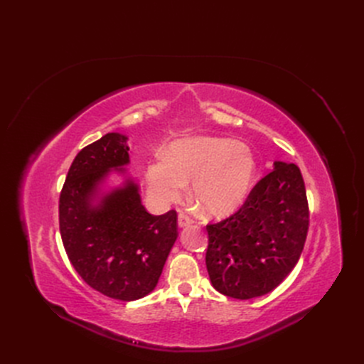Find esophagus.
<instances>
[{
	"instance_id": "1",
	"label": "esophagus",
	"mask_w": 364,
	"mask_h": 364,
	"mask_svg": "<svg viewBox=\"0 0 364 364\" xmlns=\"http://www.w3.org/2000/svg\"><path fill=\"white\" fill-rule=\"evenodd\" d=\"M190 224H193V220L190 218L187 214L180 213V214H178V225H180V227H188Z\"/></svg>"
}]
</instances>
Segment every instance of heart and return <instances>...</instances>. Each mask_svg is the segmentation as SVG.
<instances>
[{
	"mask_svg": "<svg viewBox=\"0 0 364 364\" xmlns=\"http://www.w3.org/2000/svg\"><path fill=\"white\" fill-rule=\"evenodd\" d=\"M251 147L224 137H190L171 146L168 159L147 168V187L153 202L165 206L178 200L186 184L190 196L209 215L235 213L250 195L255 178Z\"/></svg>",
	"mask_w": 364,
	"mask_h": 364,
	"instance_id": "obj_1",
	"label": "heart"
}]
</instances>
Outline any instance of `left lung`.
<instances>
[{
    "label": "left lung",
    "mask_w": 364,
    "mask_h": 364,
    "mask_svg": "<svg viewBox=\"0 0 364 364\" xmlns=\"http://www.w3.org/2000/svg\"><path fill=\"white\" fill-rule=\"evenodd\" d=\"M310 211L295 164L274 162L245 203L228 218L208 224L206 269L225 296L269 294L296 265L307 239Z\"/></svg>",
    "instance_id": "left-lung-1"
}]
</instances>
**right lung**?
Masks as SVG:
<instances>
[{
    "label": "right lung",
    "mask_w": 364,
    "mask_h": 364,
    "mask_svg": "<svg viewBox=\"0 0 364 364\" xmlns=\"http://www.w3.org/2000/svg\"><path fill=\"white\" fill-rule=\"evenodd\" d=\"M127 137L109 132L73 159L59 200V224L73 269L97 292L119 301L150 294L178 236L177 213L151 215L127 180L92 205L110 169L129 162Z\"/></svg>",
    "instance_id": "1"
}]
</instances>
